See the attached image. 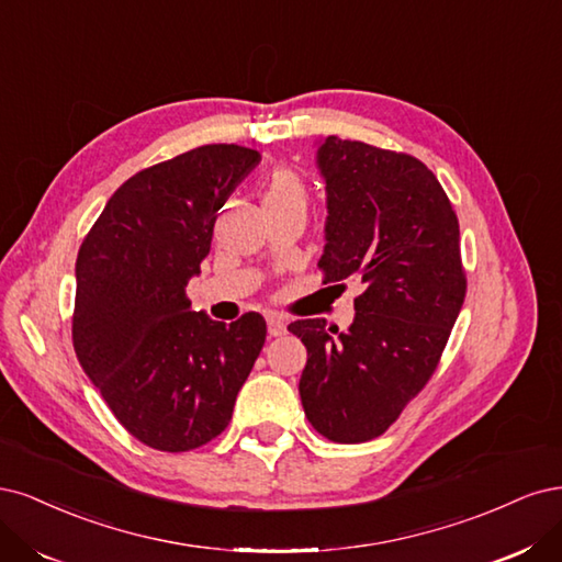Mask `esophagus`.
Listing matches in <instances>:
<instances>
[{
  "mask_svg": "<svg viewBox=\"0 0 562 562\" xmlns=\"http://www.w3.org/2000/svg\"><path fill=\"white\" fill-rule=\"evenodd\" d=\"M268 334L273 336V338L284 336L286 334V324L280 317H268Z\"/></svg>",
  "mask_w": 562,
  "mask_h": 562,
  "instance_id": "esophagus-1",
  "label": "esophagus"
}]
</instances>
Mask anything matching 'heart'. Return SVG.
Returning <instances> with one entry per match:
<instances>
[{"label": "heart", "instance_id": "1", "mask_svg": "<svg viewBox=\"0 0 562 562\" xmlns=\"http://www.w3.org/2000/svg\"><path fill=\"white\" fill-rule=\"evenodd\" d=\"M278 203H305V189L296 172L280 168L273 172L263 193V205H278Z\"/></svg>", "mask_w": 562, "mask_h": 562}]
</instances>
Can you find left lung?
Returning <instances> with one entry per match:
<instances>
[{
  "instance_id": "1",
  "label": "left lung",
  "mask_w": 562,
  "mask_h": 562,
  "mask_svg": "<svg viewBox=\"0 0 562 562\" xmlns=\"http://www.w3.org/2000/svg\"><path fill=\"white\" fill-rule=\"evenodd\" d=\"M327 184V282L359 278L346 331L299 319L307 350L299 394L311 425L336 443L371 441L400 418L446 348L464 301L460 226L439 179L418 158L364 142H315Z\"/></svg>"
}]
</instances>
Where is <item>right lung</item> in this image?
<instances>
[{
  "mask_svg": "<svg viewBox=\"0 0 562 562\" xmlns=\"http://www.w3.org/2000/svg\"><path fill=\"white\" fill-rule=\"evenodd\" d=\"M261 154L205 144L131 177L77 257L71 338L116 420L156 450L182 452L226 429L263 348L266 319L191 311L216 214Z\"/></svg>",
  "mask_w": 562,
  "mask_h": 562,
  "instance_id": "add662e5",
  "label": "right lung"
}]
</instances>
